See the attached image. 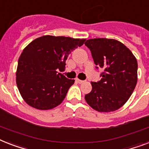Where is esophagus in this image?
Segmentation results:
<instances>
[{
	"label": "esophagus",
	"instance_id": "1",
	"mask_svg": "<svg viewBox=\"0 0 149 149\" xmlns=\"http://www.w3.org/2000/svg\"><path fill=\"white\" fill-rule=\"evenodd\" d=\"M76 82H77V83H79V84H81V83H83L84 81L80 80V79H76Z\"/></svg>",
	"mask_w": 149,
	"mask_h": 149
}]
</instances>
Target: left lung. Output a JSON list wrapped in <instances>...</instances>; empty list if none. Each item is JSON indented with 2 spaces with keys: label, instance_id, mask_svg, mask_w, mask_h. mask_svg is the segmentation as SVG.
Listing matches in <instances>:
<instances>
[{
  "label": "left lung",
  "instance_id": "8db88e82",
  "mask_svg": "<svg viewBox=\"0 0 149 149\" xmlns=\"http://www.w3.org/2000/svg\"><path fill=\"white\" fill-rule=\"evenodd\" d=\"M96 68L103 72L99 82H91L93 89L85 95L86 102L98 112L118 109L128 101L138 80V63L131 50L114 39L95 38L86 41Z\"/></svg>",
  "mask_w": 149,
  "mask_h": 149
}]
</instances>
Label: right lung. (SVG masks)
Returning <instances> with one entry per match:
<instances>
[{
  "instance_id": "add662e5",
  "label": "right lung",
  "mask_w": 149,
  "mask_h": 149,
  "mask_svg": "<svg viewBox=\"0 0 149 149\" xmlns=\"http://www.w3.org/2000/svg\"><path fill=\"white\" fill-rule=\"evenodd\" d=\"M85 40L46 35L24 48L18 60L16 83L29 106L48 110L63 101L75 80L57 71L64 70L69 54Z\"/></svg>"
}]
</instances>
